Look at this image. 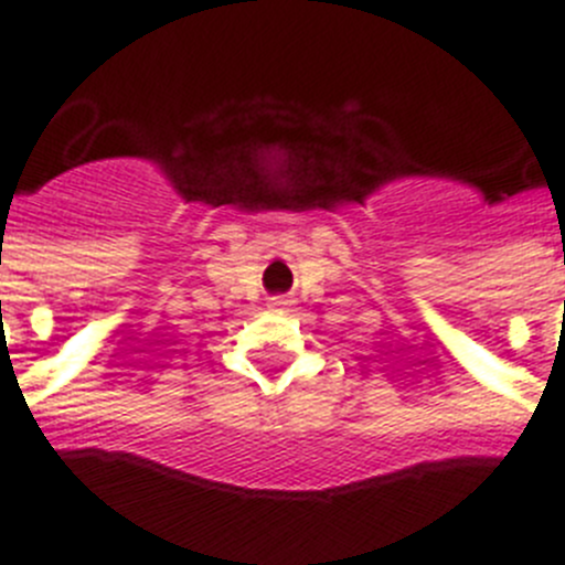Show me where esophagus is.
<instances>
[{
	"mask_svg": "<svg viewBox=\"0 0 565 565\" xmlns=\"http://www.w3.org/2000/svg\"><path fill=\"white\" fill-rule=\"evenodd\" d=\"M289 303H292V301H289L287 296H273V298H269V307H273V310H287Z\"/></svg>",
	"mask_w": 565,
	"mask_h": 565,
	"instance_id": "esophagus-1",
	"label": "esophagus"
}]
</instances>
